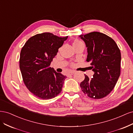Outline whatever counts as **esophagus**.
<instances>
[{
	"instance_id": "34e87169",
	"label": "esophagus",
	"mask_w": 133,
	"mask_h": 133,
	"mask_svg": "<svg viewBox=\"0 0 133 133\" xmlns=\"http://www.w3.org/2000/svg\"><path fill=\"white\" fill-rule=\"evenodd\" d=\"M75 73V71H73V70H71V71H70L69 72V73H68V74H69V75H73L74 73Z\"/></svg>"
}]
</instances>
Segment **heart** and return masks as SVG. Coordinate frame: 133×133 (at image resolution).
<instances>
[{
    "instance_id": "obj_1",
    "label": "heart",
    "mask_w": 133,
    "mask_h": 133,
    "mask_svg": "<svg viewBox=\"0 0 133 133\" xmlns=\"http://www.w3.org/2000/svg\"><path fill=\"white\" fill-rule=\"evenodd\" d=\"M82 42H81L79 41H78V40H76V41H74V42L73 43V44H79V43H81Z\"/></svg>"
}]
</instances>
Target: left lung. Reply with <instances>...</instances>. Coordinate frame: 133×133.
I'll list each match as a JSON object with an SVG mask.
<instances>
[{"label": "left lung", "instance_id": "obj_1", "mask_svg": "<svg viewBox=\"0 0 133 133\" xmlns=\"http://www.w3.org/2000/svg\"><path fill=\"white\" fill-rule=\"evenodd\" d=\"M79 37L87 48V61L94 71L92 78L85 75L80 86L85 94L101 99L114 89L120 74L121 53L115 41L109 36L93 31Z\"/></svg>", "mask_w": 133, "mask_h": 133}]
</instances>
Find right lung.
<instances>
[{"label": "right lung", "instance_id": "obj_1", "mask_svg": "<svg viewBox=\"0 0 133 133\" xmlns=\"http://www.w3.org/2000/svg\"><path fill=\"white\" fill-rule=\"evenodd\" d=\"M68 37L50 33L35 35L28 40L20 55L19 66L23 82L31 93L42 99L55 98L62 90L66 76L50 67Z\"/></svg>", "mask_w": 133, "mask_h": 133}]
</instances>
